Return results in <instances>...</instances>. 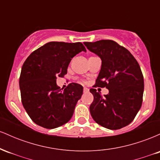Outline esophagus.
Listing matches in <instances>:
<instances>
[{
  "mask_svg": "<svg viewBox=\"0 0 160 160\" xmlns=\"http://www.w3.org/2000/svg\"><path fill=\"white\" fill-rule=\"evenodd\" d=\"M88 92H89V89H88V88H86V87H84L83 88V92L84 93H87Z\"/></svg>",
  "mask_w": 160,
  "mask_h": 160,
  "instance_id": "34e87169",
  "label": "esophagus"
}]
</instances>
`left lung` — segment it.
Segmentation results:
<instances>
[{"mask_svg":"<svg viewBox=\"0 0 160 160\" xmlns=\"http://www.w3.org/2000/svg\"><path fill=\"white\" fill-rule=\"evenodd\" d=\"M83 43L102 60L95 86L106 87L109 90L104 96L95 89L89 90L94 96L89 107L92 117L108 129L128 126L142 104L144 84L140 66L128 49L113 40Z\"/></svg>","mask_w":160,"mask_h":160,"instance_id":"left-lung-1","label":"left lung"}]
</instances>
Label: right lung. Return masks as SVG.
I'll use <instances>...</instances> for the list:
<instances>
[{"label": "right lung", "instance_id": "1", "mask_svg": "<svg viewBox=\"0 0 160 160\" xmlns=\"http://www.w3.org/2000/svg\"><path fill=\"white\" fill-rule=\"evenodd\" d=\"M82 51L86 52L80 42H49L24 62L19 78L22 102L37 125L55 128L71 119L83 87L72 82L64 90L60 89L56 79L67 74L71 58Z\"/></svg>", "mask_w": 160, "mask_h": 160}]
</instances>
